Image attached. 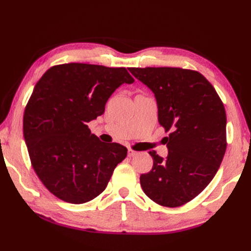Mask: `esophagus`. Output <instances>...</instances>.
Instances as JSON below:
<instances>
[{
	"label": "esophagus",
	"mask_w": 251,
	"mask_h": 251,
	"mask_svg": "<svg viewBox=\"0 0 251 251\" xmlns=\"http://www.w3.org/2000/svg\"><path fill=\"white\" fill-rule=\"evenodd\" d=\"M136 154H138V152H136V151H134V150H131V149H128V156H135Z\"/></svg>",
	"instance_id": "esophagus-1"
}]
</instances>
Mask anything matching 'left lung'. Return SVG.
I'll return each mask as SVG.
<instances>
[{
    "label": "left lung",
    "instance_id": "obj_1",
    "mask_svg": "<svg viewBox=\"0 0 251 251\" xmlns=\"http://www.w3.org/2000/svg\"><path fill=\"white\" fill-rule=\"evenodd\" d=\"M155 96L168 155L150 151L153 167L140 176L148 197L165 207L192 201L215 177L226 149V114L214 86L200 72L181 68H129Z\"/></svg>",
    "mask_w": 251,
    "mask_h": 251
}]
</instances>
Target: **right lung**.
Segmentation results:
<instances>
[{"mask_svg": "<svg viewBox=\"0 0 251 251\" xmlns=\"http://www.w3.org/2000/svg\"><path fill=\"white\" fill-rule=\"evenodd\" d=\"M134 82L125 68L73 62L51 67L36 83L24 137L37 177L58 199L83 204L106 188L127 149L101 142L87 124L103 114L116 88Z\"/></svg>", "mask_w": 251, "mask_h": 251, "instance_id": "1", "label": "right lung"}]
</instances>
